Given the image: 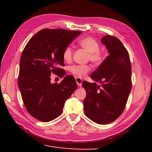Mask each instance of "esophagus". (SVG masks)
Wrapping results in <instances>:
<instances>
[{"instance_id": "34e87169", "label": "esophagus", "mask_w": 152, "mask_h": 152, "mask_svg": "<svg viewBox=\"0 0 152 152\" xmlns=\"http://www.w3.org/2000/svg\"><path fill=\"white\" fill-rule=\"evenodd\" d=\"M75 80H76V82H77V84L78 86H79V87H81L82 83V80L80 79V78L76 77V78H75Z\"/></svg>"}]
</instances>
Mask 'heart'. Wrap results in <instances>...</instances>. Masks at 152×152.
<instances>
[{
  "instance_id": "heart-1",
  "label": "heart",
  "mask_w": 152,
  "mask_h": 152,
  "mask_svg": "<svg viewBox=\"0 0 152 152\" xmlns=\"http://www.w3.org/2000/svg\"><path fill=\"white\" fill-rule=\"evenodd\" d=\"M80 46L88 53L87 60L93 65L98 66L102 64L104 59V53L99 49L100 45L97 40L91 37H86L79 40ZM73 58V49L68 46L63 52V58L66 62H70ZM91 70L89 65H76L69 68V71L72 74L79 78H83Z\"/></svg>"
}]
</instances>
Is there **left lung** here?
Instances as JSON below:
<instances>
[{
	"instance_id": "left-lung-1",
	"label": "left lung",
	"mask_w": 152,
	"mask_h": 152,
	"mask_svg": "<svg viewBox=\"0 0 152 152\" xmlns=\"http://www.w3.org/2000/svg\"><path fill=\"white\" fill-rule=\"evenodd\" d=\"M109 55L92 73L95 82L84 81L86 91L84 100L86 115L98 124H107L121 116L132 88L131 65L129 54L121 41L107 35L102 39Z\"/></svg>"
}]
</instances>
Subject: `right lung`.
<instances>
[{
  "instance_id": "right-lung-1",
  "label": "right lung",
  "mask_w": 152,
  "mask_h": 152,
  "mask_svg": "<svg viewBox=\"0 0 152 152\" xmlns=\"http://www.w3.org/2000/svg\"><path fill=\"white\" fill-rule=\"evenodd\" d=\"M81 33L61 28L42 29L23 50L18 87L27 112L40 121L49 122L60 115L66 100L77 89L73 76L66 75L60 83L51 84L50 73L61 77L65 75L60 68L65 66L63 52Z\"/></svg>"
}]
</instances>
